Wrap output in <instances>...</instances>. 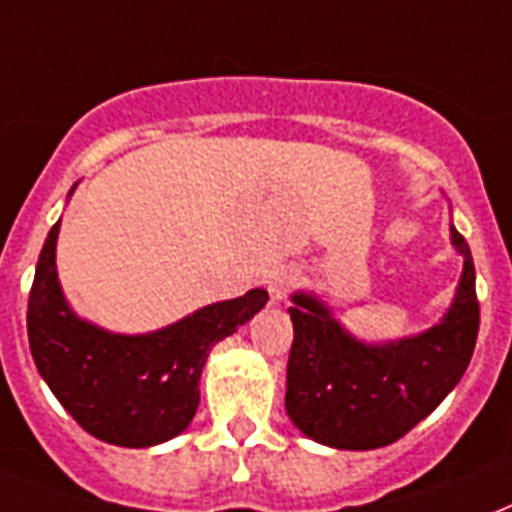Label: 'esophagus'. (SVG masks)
Masks as SVG:
<instances>
[{"label":"esophagus","mask_w":512,"mask_h":512,"mask_svg":"<svg viewBox=\"0 0 512 512\" xmlns=\"http://www.w3.org/2000/svg\"><path fill=\"white\" fill-rule=\"evenodd\" d=\"M296 283V275H293L291 269H275V272H269L267 277V291H269V299L272 301H283L288 296V291L293 288Z\"/></svg>","instance_id":"esophagus-1"}]
</instances>
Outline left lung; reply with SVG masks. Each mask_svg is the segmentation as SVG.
<instances>
[{"instance_id":"obj_1","label":"left lung","mask_w":512,"mask_h":512,"mask_svg":"<svg viewBox=\"0 0 512 512\" xmlns=\"http://www.w3.org/2000/svg\"><path fill=\"white\" fill-rule=\"evenodd\" d=\"M465 256L457 296L430 331L390 344H363L307 293L293 296V344L285 408L312 441L334 449H379L419 425L449 395L473 358L481 307L465 237L451 227Z\"/></svg>"}]
</instances>
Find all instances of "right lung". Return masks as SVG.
Masks as SVG:
<instances>
[{"instance_id":"right-lung-1","label":"right lung","mask_w":512,"mask_h":512,"mask_svg":"<svg viewBox=\"0 0 512 512\" xmlns=\"http://www.w3.org/2000/svg\"><path fill=\"white\" fill-rule=\"evenodd\" d=\"M58 227L61 221L42 245L26 312L39 374L74 422L98 441L144 449L176 438L197 411V384L211 347L248 323L269 293L253 288L154 334H109L79 320L63 299L55 272Z\"/></svg>"}]
</instances>
